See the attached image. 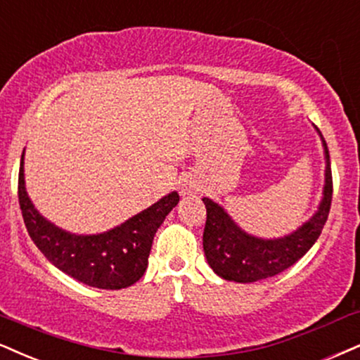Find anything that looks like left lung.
<instances>
[{
    "label": "left lung",
    "instance_id": "obj_1",
    "mask_svg": "<svg viewBox=\"0 0 360 360\" xmlns=\"http://www.w3.org/2000/svg\"><path fill=\"white\" fill-rule=\"evenodd\" d=\"M322 141L327 158L322 203L317 214L307 224L287 237L277 238V240H262V238L247 235L233 224L224 208L212 202L210 198H203L207 208L203 250H205L208 265L214 269L217 275H220L225 281L242 283L274 277L302 259L310 247L317 242L329 217L332 190H334L329 150H327L326 140L322 139Z\"/></svg>",
    "mask_w": 360,
    "mask_h": 360
}]
</instances>
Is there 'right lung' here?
<instances>
[{
  "label": "right lung",
  "instance_id": "add662e5",
  "mask_svg": "<svg viewBox=\"0 0 360 360\" xmlns=\"http://www.w3.org/2000/svg\"><path fill=\"white\" fill-rule=\"evenodd\" d=\"M18 200L26 230L41 254L75 281L118 290L143 277L155 232L180 200L172 192L120 227L100 235H75L55 227L38 214L25 190L23 155L18 176Z\"/></svg>",
  "mask_w": 360,
  "mask_h": 360
}]
</instances>
